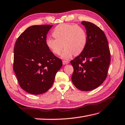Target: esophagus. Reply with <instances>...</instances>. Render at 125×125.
Instances as JSON below:
<instances>
[{
  "instance_id": "obj_1",
  "label": "esophagus",
  "mask_w": 125,
  "mask_h": 125,
  "mask_svg": "<svg viewBox=\"0 0 125 125\" xmlns=\"http://www.w3.org/2000/svg\"><path fill=\"white\" fill-rule=\"evenodd\" d=\"M69 63V61H65V60L63 61V64L64 65L67 64H68Z\"/></svg>"
}]
</instances>
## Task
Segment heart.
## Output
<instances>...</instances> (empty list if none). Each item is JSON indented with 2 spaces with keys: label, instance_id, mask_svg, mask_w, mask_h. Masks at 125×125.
<instances>
[{
  "label": "heart",
  "instance_id": "obj_1",
  "mask_svg": "<svg viewBox=\"0 0 125 125\" xmlns=\"http://www.w3.org/2000/svg\"><path fill=\"white\" fill-rule=\"evenodd\" d=\"M52 35L48 38L46 45L55 55H59L64 47L62 57L68 59L73 55H78L83 52L87 43V33L83 29L76 24L62 23L54 29Z\"/></svg>",
  "mask_w": 125,
  "mask_h": 125
}]
</instances>
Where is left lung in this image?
<instances>
[{
    "label": "left lung",
    "mask_w": 125,
    "mask_h": 125,
    "mask_svg": "<svg viewBox=\"0 0 125 125\" xmlns=\"http://www.w3.org/2000/svg\"><path fill=\"white\" fill-rule=\"evenodd\" d=\"M87 33L84 50L71 61L73 67L72 82L81 91H89L100 86L108 75L111 55L104 32L97 25L83 21Z\"/></svg>",
    "instance_id": "8db88e82"
}]
</instances>
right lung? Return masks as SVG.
<instances>
[{"label": "right lung", "instance_id": "1", "mask_svg": "<svg viewBox=\"0 0 125 125\" xmlns=\"http://www.w3.org/2000/svg\"><path fill=\"white\" fill-rule=\"evenodd\" d=\"M52 26H31L20 34L14 46V71L20 87L30 94L47 92L62 66V60L46 45L47 34Z\"/></svg>", "mask_w": 125, "mask_h": 125}]
</instances>
